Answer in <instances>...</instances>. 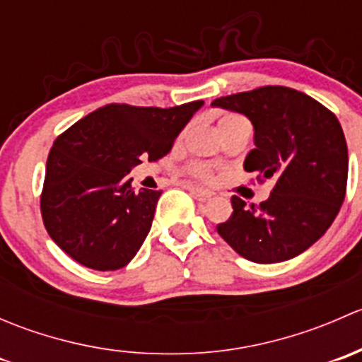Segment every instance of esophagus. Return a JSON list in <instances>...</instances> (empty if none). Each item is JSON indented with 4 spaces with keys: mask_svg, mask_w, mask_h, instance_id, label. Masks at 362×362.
<instances>
[{
    "mask_svg": "<svg viewBox=\"0 0 362 362\" xmlns=\"http://www.w3.org/2000/svg\"><path fill=\"white\" fill-rule=\"evenodd\" d=\"M187 189L196 199H199V202H206V199H210L211 196H214V192L211 191H208V189H203V187H196V185H187Z\"/></svg>",
    "mask_w": 362,
    "mask_h": 362,
    "instance_id": "obj_1",
    "label": "esophagus"
}]
</instances>
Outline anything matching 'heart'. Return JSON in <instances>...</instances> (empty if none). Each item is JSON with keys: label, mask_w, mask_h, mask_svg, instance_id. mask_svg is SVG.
Returning <instances> with one entry per match:
<instances>
[{"label": "heart", "mask_w": 362, "mask_h": 362, "mask_svg": "<svg viewBox=\"0 0 362 362\" xmlns=\"http://www.w3.org/2000/svg\"><path fill=\"white\" fill-rule=\"evenodd\" d=\"M236 126H250L249 120L245 117L238 115V113H226L218 119V131L224 133L226 129H231V127ZM191 177L199 178L203 182H211L215 178V170L214 166H210L208 163H203V160H191V163L185 164L184 168Z\"/></svg>", "instance_id": "heart-1"}]
</instances>
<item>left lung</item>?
Here are the masks:
<instances>
[{
    "label": "left lung",
    "instance_id": "8db88e82",
    "mask_svg": "<svg viewBox=\"0 0 362 362\" xmlns=\"http://www.w3.org/2000/svg\"><path fill=\"white\" fill-rule=\"evenodd\" d=\"M254 126L255 148L245 171L273 178L266 202L247 206L233 196V214L217 224L231 249L254 262H280L312 247L333 224L346 192L349 151L337 115L301 90L264 86L214 100Z\"/></svg>",
    "mask_w": 362,
    "mask_h": 362
}]
</instances>
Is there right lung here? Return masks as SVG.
<instances>
[{
  "label": "right lung",
  "instance_id": "obj_1",
  "mask_svg": "<svg viewBox=\"0 0 362 362\" xmlns=\"http://www.w3.org/2000/svg\"><path fill=\"white\" fill-rule=\"evenodd\" d=\"M202 105H105L56 138L40 210L61 250L98 272L124 268L136 255L151 231L160 191H134L127 175L141 160L163 159Z\"/></svg>",
  "mask_w": 362,
  "mask_h": 362
}]
</instances>
